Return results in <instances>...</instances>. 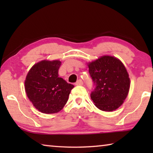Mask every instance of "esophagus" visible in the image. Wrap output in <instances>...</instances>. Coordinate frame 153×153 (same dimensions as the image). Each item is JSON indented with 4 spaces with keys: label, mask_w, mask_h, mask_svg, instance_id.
<instances>
[{
    "label": "esophagus",
    "mask_w": 153,
    "mask_h": 153,
    "mask_svg": "<svg viewBox=\"0 0 153 153\" xmlns=\"http://www.w3.org/2000/svg\"><path fill=\"white\" fill-rule=\"evenodd\" d=\"M75 84H76V86H81V85H83V81L82 79H79L77 80Z\"/></svg>",
    "instance_id": "esophagus-1"
}]
</instances>
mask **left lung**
Instances as JSON below:
<instances>
[{"mask_svg":"<svg viewBox=\"0 0 153 153\" xmlns=\"http://www.w3.org/2000/svg\"><path fill=\"white\" fill-rule=\"evenodd\" d=\"M94 84L90 94L95 106L112 111L122 105L129 89V78L123 63L113 56H103L88 64Z\"/></svg>","mask_w":153,"mask_h":153,"instance_id":"1","label":"left lung"}]
</instances>
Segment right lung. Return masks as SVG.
I'll return each instance as SVG.
<instances>
[{
    "label": "right lung",
    "mask_w": 153,
    "mask_h": 153,
    "mask_svg": "<svg viewBox=\"0 0 153 153\" xmlns=\"http://www.w3.org/2000/svg\"><path fill=\"white\" fill-rule=\"evenodd\" d=\"M60 61H42L27 75L25 89L28 98L38 111L51 114L60 111L68 100L74 85L59 77Z\"/></svg>",
    "instance_id": "obj_1"
}]
</instances>
